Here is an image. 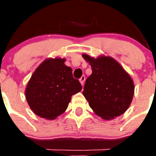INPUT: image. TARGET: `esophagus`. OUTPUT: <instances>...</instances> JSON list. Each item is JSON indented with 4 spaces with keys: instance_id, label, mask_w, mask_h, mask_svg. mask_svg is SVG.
<instances>
[{
    "instance_id": "1",
    "label": "esophagus",
    "mask_w": 156,
    "mask_h": 156,
    "mask_svg": "<svg viewBox=\"0 0 156 156\" xmlns=\"http://www.w3.org/2000/svg\"><path fill=\"white\" fill-rule=\"evenodd\" d=\"M84 81H85V76H84V75H82V76H81V78L79 79L80 83H81V85H82V86L84 85Z\"/></svg>"
}]
</instances>
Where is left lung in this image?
Segmentation results:
<instances>
[{"instance_id":"left-lung-1","label":"left lung","mask_w":156,"mask_h":156,"mask_svg":"<svg viewBox=\"0 0 156 156\" xmlns=\"http://www.w3.org/2000/svg\"><path fill=\"white\" fill-rule=\"evenodd\" d=\"M82 56L92 69L83 91L90 107L103 120L122 115L133 100L134 84L131 77L111 56L94 58L86 53Z\"/></svg>"}]
</instances>
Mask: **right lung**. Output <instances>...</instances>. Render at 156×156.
I'll list each match as a JSON object with an SVG mask.
<instances>
[{
  "label": "right lung",
  "mask_w": 156,
  "mask_h": 156,
  "mask_svg": "<svg viewBox=\"0 0 156 156\" xmlns=\"http://www.w3.org/2000/svg\"><path fill=\"white\" fill-rule=\"evenodd\" d=\"M65 58H48L37 66L25 90L30 108L37 116L53 120L65 112L73 94L81 90Z\"/></svg>",
  "instance_id": "1"
}]
</instances>
